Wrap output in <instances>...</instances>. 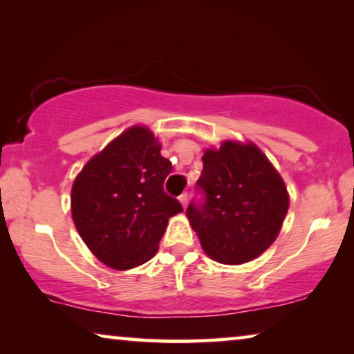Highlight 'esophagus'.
I'll use <instances>...</instances> for the list:
<instances>
[{
	"label": "esophagus",
	"mask_w": 354,
	"mask_h": 354,
	"mask_svg": "<svg viewBox=\"0 0 354 354\" xmlns=\"http://www.w3.org/2000/svg\"><path fill=\"white\" fill-rule=\"evenodd\" d=\"M179 198V202H181V205L186 208L187 207V203H189V196H187V192H184V194H181V196L178 197Z\"/></svg>",
	"instance_id": "34e87169"
}]
</instances>
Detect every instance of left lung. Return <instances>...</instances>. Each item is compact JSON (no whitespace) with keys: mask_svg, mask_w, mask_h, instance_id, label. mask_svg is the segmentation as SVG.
<instances>
[{"mask_svg":"<svg viewBox=\"0 0 354 354\" xmlns=\"http://www.w3.org/2000/svg\"><path fill=\"white\" fill-rule=\"evenodd\" d=\"M197 187L203 202L186 215L203 252L223 265H242L270 248L288 210L282 178L253 142L225 141L203 152Z\"/></svg>","mask_w":354,"mask_h":354,"instance_id":"obj_1","label":"left lung"}]
</instances>
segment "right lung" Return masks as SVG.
Segmentation results:
<instances>
[{"mask_svg": "<svg viewBox=\"0 0 354 354\" xmlns=\"http://www.w3.org/2000/svg\"><path fill=\"white\" fill-rule=\"evenodd\" d=\"M146 127H131L78 173L72 218L97 260L125 271L151 260L181 203L163 191L173 167Z\"/></svg>", "mask_w": 354, "mask_h": 354, "instance_id": "right-lung-1", "label": "right lung"}]
</instances>
